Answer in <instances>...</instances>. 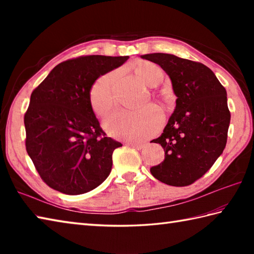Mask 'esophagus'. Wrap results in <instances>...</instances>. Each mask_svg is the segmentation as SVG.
Segmentation results:
<instances>
[{
  "label": "esophagus",
  "instance_id": "esophagus-1",
  "mask_svg": "<svg viewBox=\"0 0 254 254\" xmlns=\"http://www.w3.org/2000/svg\"><path fill=\"white\" fill-rule=\"evenodd\" d=\"M128 145L135 149H142L144 147V144L142 143H128Z\"/></svg>",
  "mask_w": 254,
  "mask_h": 254
}]
</instances>
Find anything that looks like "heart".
<instances>
[{"label": "heart", "mask_w": 254, "mask_h": 254, "mask_svg": "<svg viewBox=\"0 0 254 254\" xmlns=\"http://www.w3.org/2000/svg\"><path fill=\"white\" fill-rule=\"evenodd\" d=\"M133 71L136 77L149 87L157 86L164 77L163 69L150 62L137 63ZM115 72L107 73L91 86L89 104L97 116L106 117L115 105ZM163 119V112L159 108L149 105L137 110H120L116 112L106 121L105 127L113 137L141 141L158 131Z\"/></svg>", "instance_id": "1"}]
</instances>
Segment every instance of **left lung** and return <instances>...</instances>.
I'll use <instances>...</instances> for the list:
<instances>
[{"mask_svg": "<svg viewBox=\"0 0 254 254\" xmlns=\"http://www.w3.org/2000/svg\"><path fill=\"white\" fill-rule=\"evenodd\" d=\"M169 75L176 108L161 135L153 139L165 159L150 168L156 179L186 187L204 176L227 143L230 112L224 86L206 65L168 53L142 56Z\"/></svg>", "mask_w": 254, "mask_h": 254, "instance_id": "8db88e82", "label": "left lung"}]
</instances>
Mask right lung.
<instances>
[{"label": "right lung", "instance_id": "1", "mask_svg": "<svg viewBox=\"0 0 254 254\" xmlns=\"http://www.w3.org/2000/svg\"><path fill=\"white\" fill-rule=\"evenodd\" d=\"M127 59H69L31 93L24 117L26 150L50 188L77 195L94 190L109 176L113 150L122 144L102 131L89 104V90L97 78Z\"/></svg>", "mask_w": 254, "mask_h": 254}]
</instances>
